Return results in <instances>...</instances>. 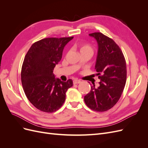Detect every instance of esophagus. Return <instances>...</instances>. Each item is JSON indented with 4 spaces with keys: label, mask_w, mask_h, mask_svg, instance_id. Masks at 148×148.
<instances>
[{
    "label": "esophagus",
    "mask_w": 148,
    "mask_h": 148,
    "mask_svg": "<svg viewBox=\"0 0 148 148\" xmlns=\"http://www.w3.org/2000/svg\"><path fill=\"white\" fill-rule=\"evenodd\" d=\"M81 83V81H80V80H79V79H75L73 80V84H79V83Z\"/></svg>",
    "instance_id": "34e87169"
}]
</instances>
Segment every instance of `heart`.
<instances>
[{
  "mask_svg": "<svg viewBox=\"0 0 148 148\" xmlns=\"http://www.w3.org/2000/svg\"><path fill=\"white\" fill-rule=\"evenodd\" d=\"M80 51H90L92 52V49L89 45L86 44V45H83L81 47V48H80Z\"/></svg>",
  "mask_w": 148,
  "mask_h": 148,
  "instance_id": "b5f03b06",
  "label": "heart"
}]
</instances>
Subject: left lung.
<instances>
[{
  "mask_svg": "<svg viewBox=\"0 0 148 148\" xmlns=\"http://www.w3.org/2000/svg\"><path fill=\"white\" fill-rule=\"evenodd\" d=\"M89 36L96 39L97 53L95 69L99 75V86H91L84 96L86 106L96 112L111 109L118 102L126 83L127 65L124 56L112 39L101 33H94Z\"/></svg>",
  "mask_w": 148,
  "mask_h": 148,
  "instance_id": "1",
  "label": "left lung"
}]
</instances>
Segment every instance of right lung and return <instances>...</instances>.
I'll use <instances>...</instances> for the list:
<instances>
[{"mask_svg": "<svg viewBox=\"0 0 148 148\" xmlns=\"http://www.w3.org/2000/svg\"><path fill=\"white\" fill-rule=\"evenodd\" d=\"M73 37L49 38L34 43L25 57L21 79L28 99L45 112H53L65 102L66 92L73 86L71 79L62 82L53 70L60 61L62 52Z\"/></svg>", "mask_w": 148, "mask_h": 148, "instance_id": "1", "label": "right lung"}]
</instances>
